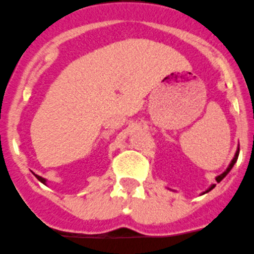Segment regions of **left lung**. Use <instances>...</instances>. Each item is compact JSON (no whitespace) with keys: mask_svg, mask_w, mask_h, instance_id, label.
<instances>
[{"mask_svg":"<svg viewBox=\"0 0 254 254\" xmlns=\"http://www.w3.org/2000/svg\"><path fill=\"white\" fill-rule=\"evenodd\" d=\"M238 155H239V148H238V150H237V153H235V155H234V158H233L232 163H230V164H229V167H228V168H227V171H225V172H223V173H221L220 176H218V177H216V182H220L221 180H223V178L225 177V176H227L228 173H229V171L232 170V168H233V166H234V164H235V162H237V159H238ZM214 187H215V185H212V186L210 187L209 190H206V191H205L204 193H206V192H209V191H211V190L214 189Z\"/></svg>","mask_w":254,"mask_h":254,"instance_id":"8db88e82","label":"left lung"}]
</instances>
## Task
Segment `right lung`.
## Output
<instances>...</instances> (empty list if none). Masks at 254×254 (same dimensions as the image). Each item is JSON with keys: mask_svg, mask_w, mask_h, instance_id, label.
Returning a JSON list of instances; mask_svg holds the SVG:
<instances>
[{"mask_svg": "<svg viewBox=\"0 0 254 254\" xmlns=\"http://www.w3.org/2000/svg\"><path fill=\"white\" fill-rule=\"evenodd\" d=\"M36 178H38V180H39V181H40V182H43V184H45V181H47L45 178L40 177V176H36Z\"/></svg>", "mask_w": 254, "mask_h": 254, "instance_id": "add662e5", "label": "right lung"}]
</instances>
